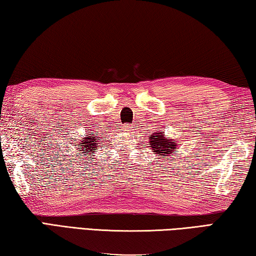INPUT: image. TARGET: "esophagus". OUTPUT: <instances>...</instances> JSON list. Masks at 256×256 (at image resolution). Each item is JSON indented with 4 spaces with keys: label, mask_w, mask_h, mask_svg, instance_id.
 <instances>
[{
    "label": "esophagus",
    "mask_w": 256,
    "mask_h": 256,
    "mask_svg": "<svg viewBox=\"0 0 256 256\" xmlns=\"http://www.w3.org/2000/svg\"><path fill=\"white\" fill-rule=\"evenodd\" d=\"M124 129H126V130H127V132H130V130H132V129H134V128H135V127H134V126H132V124H124Z\"/></svg>",
    "instance_id": "obj_1"
}]
</instances>
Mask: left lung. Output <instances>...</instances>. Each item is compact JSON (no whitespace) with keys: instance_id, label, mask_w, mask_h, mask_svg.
Wrapping results in <instances>:
<instances>
[{"instance_id":"left-lung-1","label":"left lung","mask_w":256,"mask_h":256,"mask_svg":"<svg viewBox=\"0 0 256 256\" xmlns=\"http://www.w3.org/2000/svg\"><path fill=\"white\" fill-rule=\"evenodd\" d=\"M150 146L152 150L155 154H158L162 156V158H168L172 154V152L178 150V142H174L172 140H168L166 137H164V132H160L153 134L150 137Z\"/></svg>"}]
</instances>
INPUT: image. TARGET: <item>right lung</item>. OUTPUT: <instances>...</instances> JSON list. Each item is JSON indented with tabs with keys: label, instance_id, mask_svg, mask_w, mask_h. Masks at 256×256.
Returning a JSON list of instances; mask_svg holds the SVG:
<instances>
[{
	"label": "right lung",
	"instance_id": "1",
	"mask_svg": "<svg viewBox=\"0 0 256 256\" xmlns=\"http://www.w3.org/2000/svg\"><path fill=\"white\" fill-rule=\"evenodd\" d=\"M98 139L99 140L98 141L97 140ZM100 142H101L100 137H98V135L94 137L93 134H91V135H90L88 137H85L80 142V144H78L80 147H78V148H76V150H82L83 156L91 155L93 152H96V148L98 147V144Z\"/></svg>",
	"mask_w": 256,
	"mask_h": 256
}]
</instances>
